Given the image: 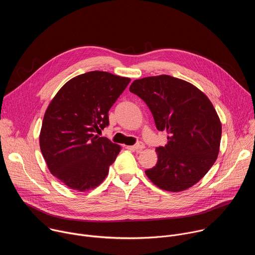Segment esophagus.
<instances>
[{
    "instance_id": "34e87169",
    "label": "esophagus",
    "mask_w": 255,
    "mask_h": 255,
    "mask_svg": "<svg viewBox=\"0 0 255 255\" xmlns=\"http://www.w3.org/2000/svg\"><path fill=\"white\" fill-rule=\"evenodd\" d=\"M144 147H145V145H144L143 143H141V142H139V143H137V144L133 145V146H129V148H130V149L135 150L136 152H140Z\"/></svg>"
}]
</instances>
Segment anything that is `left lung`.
<instances>
[{"mask_svg":"<svg viewBox=\"0 0 255 255\" xmlns=\"http://www.w3.org/2000/svg\"><path fill=\"white\" fill-rule=\"evenodd\" d=\"M129 90L149 107L156 128L168 133L165 146L156 148L155 166L145 173L161 190L190 189L220 150L222 126L213 104L191 83L166 75L135 80Z\"/></svg>","mask_w":255,"mask_h":255,"instance_id":"obj_1","label":"left lung"}]
</instances>
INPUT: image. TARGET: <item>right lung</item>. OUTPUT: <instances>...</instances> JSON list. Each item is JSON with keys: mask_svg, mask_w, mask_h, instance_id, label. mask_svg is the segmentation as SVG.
<instances>
[{"mask_svg": "<svg viewBox=\"0 0 255 255\" xmlns=\"http://www.w3.org/2000/svg\"><path fill=\"white\" fill-rule=\"evenodd\" d=\"M130 83L107 71H89L65 83L49 103L39 144L50 172L71 190L100 186L121 146L98 134L109 110Z\"/></svg>", "mask_w": 255, "mask_h": 255, "instance_id": "add662e5", "label": "right lung"}]
</instances>
